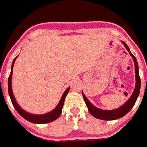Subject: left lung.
Listing matches in <instances>:
<instances>
[{
  "label": "left lung",
  "mask_w": 147,
  "mask_h": 147,
  "mask_svg": "<svg viewBox=\"0 0 147 147\" xmlns=\"http://www.w3.org/2000/svg\"><path fill=\"white\" fill-rule=\"evenodd\" d=\"M123 44L127 49V50L129 52V54L132 57L133 60L135 62V70H136V88H135L133 93L131 96L130 98L128 99L127 102L124 104V105H122L121 107L119 108L115 109V110H100V109L97 108V107H94L90 102L88 101V98H86L84 93H82L83 98L85 100V102L86 104L87 107H88V110H89L90 113L93 116H94L96 119H101V120H105V121H110V120H115V119H120V118L123 117L124 115L130 111L132 107L134 106L136 104V100H137L138 96L139 95L140 89H141V79L139 76V73H138V65L137 59H136V57H135L129 51V47L127 46V44L124 42H123Z\"/></svg>",
  "instance_id": "8db88e82"
}]
</instances>
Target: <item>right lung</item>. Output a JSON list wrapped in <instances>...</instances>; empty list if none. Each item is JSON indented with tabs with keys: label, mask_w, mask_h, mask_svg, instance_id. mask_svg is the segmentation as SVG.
Returning <instances> with one entry per match:
<instances>
[{
	"label": "right lung",
	"mask_w": 147,
	"mask_h": 147,
	"mask_svg": "<svg viewBox=\"0 0 147 147\" xmlns=\"http://www.w3.org/2000/svg\"><path fill=\"white\" fill-rule=\"evenodd\" d=\"M14 59L12 62V65H11V73L8 79V91H9V94L10 98H11V103H12L13 106L17 110V112L21 115L22 117L24 118L26 120L28 121L32 122V123H34V124H46V123H49L53 121H55L56 119H57L59 117V115L62 113V110L63 107V105H64L65 98L66 95L67 94L68 91H69L70 88H67L65 91L64 92L63 95H62V98L60 99V102H59L58 105L57 106L54 110H52L51 112L48 113L46 114H43V115H33V114H30L26 112L25 110H23L21 107L18 105L16 102L14 95L12 93V90H11V76H12V71H13V66H14V63L16 59V58Z\"/></svg>",
	"instance_id": "add662e5"
}]
</instances>
